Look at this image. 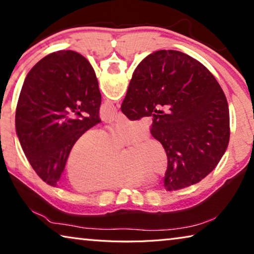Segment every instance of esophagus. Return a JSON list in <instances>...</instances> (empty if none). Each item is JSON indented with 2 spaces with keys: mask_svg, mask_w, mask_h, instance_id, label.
Instances as JSON below:
<instances>
[{
  "mask_svg": "<svg viewBox=\"0 0 254 254\" xmlns=\"http://www.w3.org/2000/svg\"><path fill=\"white\" fill-rule=\"evenodd\" d=\"M124 120H127L126 115H124L122 112H119L118 115H117V121H124Z\"/></svg>",
  "mask_w": 254,
  "mask_h": 254,
  "instance_id": "1",
  "label": "esophagus"
}]
</instances>
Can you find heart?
<instances>
[{
	"label": "heart",
	"mask_w": 254,
	"mask_h": 254,
	"mask_svg": "<svg viewBox=\"0 0 254 254\" xmlns=\"http://www.w3.org/2000/svg\"><path fill=\"white\" fill-rule=\"evenodd\" d=\"M147 131L143 122H120L103 133L88 130L68 152L65 173L76 191L136 187L149 180L148 173L162 174L167 156L162 145L150 136L135 140L121 154L119 147Z\"/></svg>",
	"instance_id": "heart-1"
}]
</instances>
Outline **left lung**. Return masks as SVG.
Listing matches in <instances>:
<instances>
[{
    "label": "left lung",
    "mask_w": 254,
    "mask_h": 254,
    "mask_svg": "<svg viewBox=\"0 0 254 254\" xmlns=\"http://www.w3.org/2000/svg\"><path fill=\"white\" fill-rule=\"evenodd\" d=\"M101 101L95 71L75 51L50 54L29 71L15 128L25 157L45 183L57 186L72 143L101 122Z\"/></svg>",
    "instance_id": "1"
}]
</instances>
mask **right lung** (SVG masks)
Returning a JSON list of instances; mask_svg holds the SVG:
<instances>
[{
  "label": "right lung",
  "mask_w": 254,
  "mask_h": 254,
  "mask_svg": "<svg viewBox=\"0 0 254 254\" xmlns=\"http://www.w3.org/2000/svg\"><path fill=\"white\" fill-rule=\"evenodd\" d=\"M160 105L162 110H156ZM127 119L152 117L151 134L168 158L167 190L199 183L230 140L225 94L207 68L177 50H159L135 68L121 105Z\"/></svg>",
  "instance_id": "obj_1"
}]
</instances>
